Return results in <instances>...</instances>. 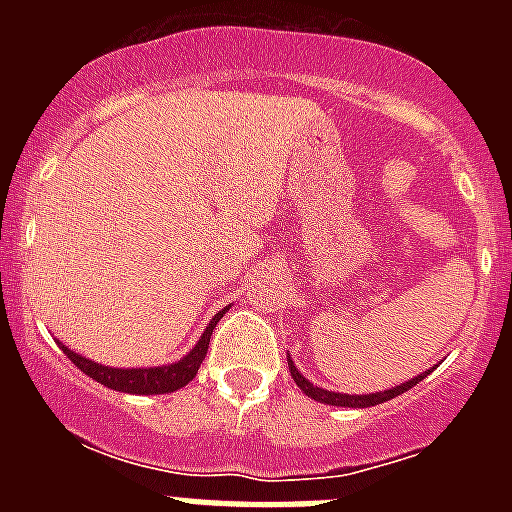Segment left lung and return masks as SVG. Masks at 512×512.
I'll return each mask as SVG.
<instances>
[{"label":"left lung","instance_id":"obj_1","mask_svg":"<svg viewBox=\"0 0 512 512\" xmlns=\"http://www.w3.org/2000/svg\"><path fill=\"white\" fill-rule=\"evenodd\" d=\"M287 364H289V374H292V379H295L297 387H300L307 397L323 402V405H333V408H374V405H382V402L392 400V397L402 395V392H408L410 387H415L418 382H423V379L428 377V374H431L433 369L438 366L436 364V366H431V369H425L423 374L408 379V382L397 384V387H392V390L369 392V395H346V392H330V390H323V387H318V384H312L310 379L302 377V372L297 369L295 361L289 359V356H287Z\"/></svg>","mask_w":512,"mask_h":512}]
</instances>
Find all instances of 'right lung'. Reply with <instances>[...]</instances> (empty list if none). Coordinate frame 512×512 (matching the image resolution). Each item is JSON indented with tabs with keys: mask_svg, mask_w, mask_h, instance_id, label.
I'll list each match as a JSON object with an SVG mask.
<instances>
[{
	"mask_svg": "<svg viewBox=\"0 0 512 512\" xmlns=\"http://www.w3.org/2000/svg\"><path fill=\"white\" fill-rule=\"evenodd\" d=\"M225 312H228V307L217 312L215 318L207 323L200 341L194 343L192 351H189L187 356H182L179 361H174V364L148 366V369H117V366L97 364V361L87 359V356L76 354L69 346H63L61 341H58V346H61L63 354L69 356V359L79 366L81 372L87 374V377H92L94 382L110 387V390L128 392V395H169V392L187 387V384L197 377V369H200V364L207 356L212 330H215V325L220 323V318H223Z\"/></svg>",
	"mask_w": 512,
	"mask_h": 512,
	"instance_id": "1",
	"label": "right lung"
}]
</instances>
